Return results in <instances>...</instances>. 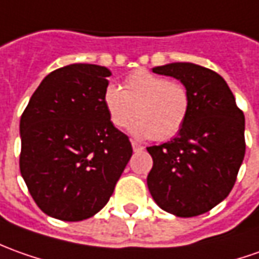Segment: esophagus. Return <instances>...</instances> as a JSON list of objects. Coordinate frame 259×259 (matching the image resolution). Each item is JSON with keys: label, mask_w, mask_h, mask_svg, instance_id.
Here are the masks:
<instances>
[{"label": "esophagus", "mask_w": 259, "mask_h": 259, "mask_svg": "<svg viewBox=\"0 0 259 259\" xmlns=\"http://www.w3.org/2000/svg\"><path fill=\"white\" fill-rule=\"evenodd\" d=\"M132 147H133V150H135V152L143 150V146H142V144L136 143V142H132Z\"/></svg>", "instance_id": "esophagus-1"}]
</instances>
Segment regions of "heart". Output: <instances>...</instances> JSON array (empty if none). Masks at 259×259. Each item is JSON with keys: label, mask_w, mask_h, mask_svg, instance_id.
Returning <instances> with one entry per match:
<instances>
[{"label": "heart", "mask_w": 259, "mask_h": 259, "mask_svg": "<svg viewBox=\"0 0 259 259\" xmlns=\"http://www.w3.org/2000/svg\"><path fill=\"white\" fill-rule=\"evenodd\" d=\"M103 105L116 127L130 124V133L140 139L167 140L176 136L187 119L190 96L186 86L149 70H136L124 80V89L107 85Z\"/></svg>", "instance_id": "b5f03b06"}]
</instances>
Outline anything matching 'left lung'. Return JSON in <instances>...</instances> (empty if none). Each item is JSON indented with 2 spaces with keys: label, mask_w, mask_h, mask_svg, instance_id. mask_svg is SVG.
I'll use <instances>...</instances> for the list:
<instances>
[{
  "label": "left lung",
  "mask_w": 259,
  "mask_h": 259,
  "mask_svg": "<svg viewBox=\"0 0 259 259\" xmlns=\"http://www.w3.org/2000/svg\"><path fill=\"white\" fill-rule=\"evenodd\" d=\"M180 80L190 96L187 119L177 136L150 146L147 187L161 210L196 217L233 190L245 154V119L227 82L214 70L189 62L153 68Z\"/></svg>",
  "instance_id": "obj_1"
}]
</instances>
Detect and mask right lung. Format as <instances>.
Segmentation results:
<instances>
[{"label": "right lung", "mask_w": 259, "mask_h": 259, "mask_svg": "<svg viewBox=\"0 0 259 259\" xmlns=\"http://www.w3.org/2000/svg\"><path fill=\"white\" fill-rule=\"evenodd\" d=\"M110 75L92 63L54 70L21 116V176L49 217L82 221L99 212L132 157L129 137L103 105Z\"/></svg>", "instance_id": "1"}]
</instances>
